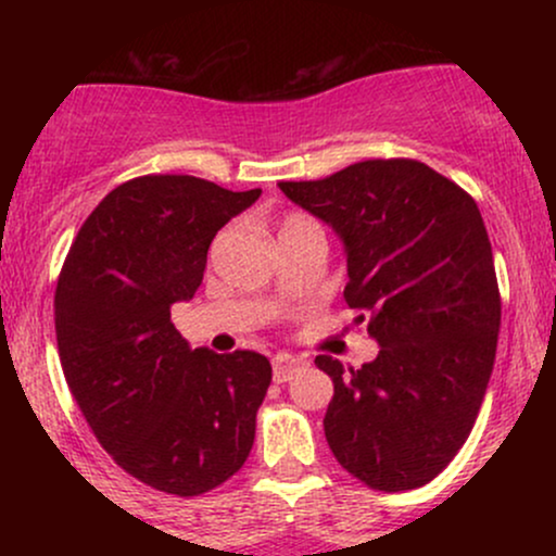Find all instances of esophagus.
I'll return each mask as SVG.
<instances>
[{
    "label": "esophagus",
    "mask_w": 556,
    "mask_h": 556,
    "mask_svg": "<svg viewBox=\"0 0 556 556\" xmlns=\"http://www.w3.org/2000/svg\"><path fill=\"white\" fill-rule=\"evenodd\" d=\"M271 366H274V381H277V384H285V381H290L292 376L300 371V368H305V361L295 358V355L282 353L274 358Z\"/></svg>",
    "instance_id": "esophagus-1"
}]
</instances>
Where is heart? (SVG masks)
<instances>
[{"mask_svg": "<svg viewBox=\"0 0 556 556\" xmlns=\"http://www.w3.org/2000/svg\"><path fill=\"white\" fill-rule=\"evenodd\" d=\"M290 219H300V216H290ZM290 219H287V222H290Z\"/></svg>", "mask_w": 556, "mask_h": 556, "instance_id": "heart-1", "label": "heart"}]
</instances>
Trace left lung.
I'll return each instance as SVG.
<instances>
[{
	"label": "left lung",
	"mask_w": 556,
	"mask_h": 556,
	"mask_svg": "<svg viewBox=\"0 0 556 556\" xmlns=\"http://www.w3.org/2000/svg\"><path fill=\"white\" fill-rule=\"evenodd\" d=\"M279 190L340 238L344 300L381 348L358 371L316 358L334 381L331 452L371 489L424 486L468 439L494 368L502 303L483 216L413 159H371Z\"/></svg>",
	"instance_id": "obj_1"
}]
</instances>
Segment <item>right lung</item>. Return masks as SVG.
<instances>
[{
    "instance_id": "right-lung-1",
    "label": "right lung",
    "mask_w": 556,
    "mask_h": 556,
    "mask_svg": "<svg viewBox=\"0 0 556 556\" xmlns=\"http://www.w3.org/2000/svg\"><path fill=\"white\" fill-rule=\"evenodd\" d=\"M258 195L190 175L117 185L83 222L56 282L70 392L114 463L167 494L216 489L256 439L271 363L193 350L169 308L195 295L214 235Z\"/></svg>"
}]
</instances>
